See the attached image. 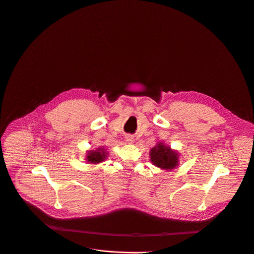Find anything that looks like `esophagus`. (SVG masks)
<instances>
[{
    "label": "esophagus",
    "instance_id": "obj_1",
    "mask_svg": "<svg viewBox=\"0 0 254 254\" xmlns=\"http://www.w3.org/2000/svg\"><path fill=\"white\" fill-rule=\"evenodd\" d=\"M126 140H127V142L131 143V142L133 141V137H132V136H130V135H127V136H126Z\"/></svg>",
    "mask_w": 254,
    "mask_h": 254
}]
</instances>
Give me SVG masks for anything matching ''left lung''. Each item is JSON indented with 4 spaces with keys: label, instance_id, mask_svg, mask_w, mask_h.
<instances>
[{
    "label": "left lung",
    "instance_id": "obj_1",
    "mask_svg": "<svg viewBox=\"0 0 254 254\" xmlns=\"http://www.w3.org/2000/svg\"><path fill=\"white\" fill-rule=\"evenodd\" d=\"M150 161L161 170H174L179 164V153L166 146L163 142H158L149 151Z\"/></svg>",
    "mask_w": 254,
    "mask_h": 254
}]
</instances>
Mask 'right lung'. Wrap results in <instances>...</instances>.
Segmentation results:
<instances>
[{
	"label": "right lung",
	"mask_w": 254,
	"mask_h": 254,
	"mask_svg": "<svg viewBox=\"0 0 254 254\" xmlns=\"http://www.w3.org/2000/svg\"><path fill=\"white\" fill-rule=\"evenodd\" d=\"M108 152L105 150L104 147H99L96 150H89L87 153V161L91 162L93 164L99 163L104 161L107 158Z\"/></svg>",
	"instance_id": "add662e5"
}]
</instances>
